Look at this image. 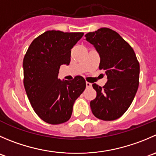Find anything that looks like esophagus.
Here are the masks:
<instances>
[{"label": "esophagus", "mask_w": 156, "mask_h": 156, "mask_svg": "<svg viewBox=\"0 0 156 156\" xmlns=\"http://www.w3.org/2000/svg\"><path fill=\"white\" fill-rule=\"evenodd\" d=\"M86 87H92V84H91V83L86 82Z\"/></svg>", "instance_id": "obj_1"}]
</instances>
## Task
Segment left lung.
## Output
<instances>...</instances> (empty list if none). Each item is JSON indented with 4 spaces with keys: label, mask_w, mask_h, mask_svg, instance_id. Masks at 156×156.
Listing matches in <instances>:
<instances>
[{
    "label": "left lung",
    "mask_w": 156,
    "mask_h": 156,
    "mask_svg": "<svg viewBox=\"0 0 156 156\" xmlns=\"http://www.w3.org/2000/svg\"><path fill=\"white\" fill-rule=\"evenodd\" d=\"M99 54L100 69L107 81L104 87L93 84L97 97L90 108L97 118L110 121L120 118L133 101L139 87L140 63L133 48L114 30L98 29L85 35Z\"/></svg>",
    "instance_id": "left-lung-1"
}]
</instances>
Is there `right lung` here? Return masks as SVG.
Here are the masks:
<instances>
[{"mask_svg":"<svg viewBox=\"0 0 156 156\" xmlns=\"http://www.w3.org/2000/svg\"><path fill=\"white\" fill-rule=\"evenodd\" d=\"M83 35L48 30L32 42L24 56L26 93L34 111L46 123L68 121L75 100L85 89V80L81 76L72 81L58 78L60 66H69L71 49Z\"/></svg>","mask_w":156,"mask_h":156,"instance_id":"1","label":"right lung"}]
</instances>
